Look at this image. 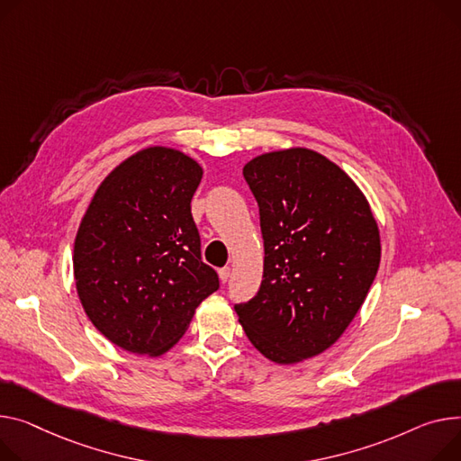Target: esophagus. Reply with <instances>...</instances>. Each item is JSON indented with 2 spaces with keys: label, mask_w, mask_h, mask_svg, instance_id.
I'll list each match as a JSON object with an SVG mask.
<instances>
[{
  "label": "esophagus",
  "mask_w": 461,
  "mask_h": 461,
  "mask_svg": "<svg viewBox=\"0 0 461 461\" xmlns=\"http://www.w3.org/2000/svg\"><path fill=\"white\" fill-rule=\"evenodd\" d=\"M219 276H221L222 284H226V282L230 280V276H231V268H230V267H222V268L219 270Z\"/></svg>",
  "instance_id": "obj_1"
}]
</instances>
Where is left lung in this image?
Wrapping results in <instances>:
<instances>
[{"label":"left lung","instance_id":"left-lung-1","mask_svg":"<svg viewBox=\"0 0 461 461\" xmlns=\"http://www.w3.org/2000/svg\"><path fill=\"white\" fill-rule=\"evenodd\" d=\"M259 205L265 247L256 296L235 303L252 345L276 363L331 347L369 293L380 235L356 183L330 159L296 148L242 170Z\"/></svg>","mask_w":461,"mask_h":461}]
</instances>
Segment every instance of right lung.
<instances>
[{
    "label": "right lung",
    "instance_id": "right-lung-1",
    "mask_svg": "<svg viewBox=\"0 0 461 461\" xmlns=\"http://www.w3.org/2000/svg\"><path fill=\"white\" fill-rule=\"evenodd\" d=\"M200 179V165L181 151L148 148L116 167L88 205L76 287L92 324L124 350L167 352L221 287L191 212Z\"/></svg>",
    "mask_w": 461,
    "mask_h": 461
}]
</instances>
